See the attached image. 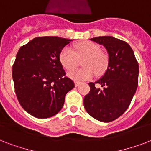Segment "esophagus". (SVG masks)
Instances as JSON below:
<instances>
[{"mask_svg":"<svg viewBox=\"0 0 151 151\" xmlns=\"http://www.w3.org/2000/svg\"><path fill=\"white\" fill-rule=\"evenodd\" d=\"M74 84H75L76 87H78V86H79V85H81V82H80V81H76L75 82H74Z\"/></svg>","mask_w":151,"mask_h":151,"instance_id":"34e87169","label":"esophagus"}]
</instances>
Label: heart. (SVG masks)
Returning a JSON list of instances; mask_svg holds the SVG:
<instances>
[{"label": "heart", "instance_id": "heart-1", "mask_svg": "<svg viewBox=\"0 0 151 151\" xmlns=\"http://www.w3.org/2000/svg\"><path fill=\"white\" fill-rule=\"evenodd\" d=\"M81 60L83 67L70 71L68 76L74 80H88L93 77L95 71L99 75L105 72L108 66V56L100 52V48L91 41L76 44L73 50L70 47H65L59 55L62 65L66 70H72L78 66V59Z\"/></svg>", "mask_w": 151, "mask_h": 151}]
</instances>
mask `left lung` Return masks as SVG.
Masks as SVG:
<instances>
[{"label": "left lung", "instance_id": "obj_1", "mask_svg": "<svg viewBox=\"0 0 151 151\" xmlns=\"http://www.w3.org/2000/svg\"><path fill=\"white\" fill-rule=\"evenodd\" d=\"M108 54L105 73L96 82H90V92L84 98L86 111L99 122L117 119L128 109L138 86L139 65L129 44L112 36L93 37ZM98 83L102 88L94 85Z\"/></svg>", "mask_w": 151, "mask_h": 151}]
</instances>
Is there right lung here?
Masks as SVG:
<instances>
[{
  "instance_id": "1",
  "label": "right lung",
  "mask_w": 151,
  "mask_h": 151,
  "mask_svg": "<svg viewBox=\"0 0 151 151\" xmlns=\"http://www.w3.org/2000/svg\"><path fill=\"white\" fill-rule=\"evenodd\" d=\"M72 40L59 37H35L19 48L12 66L15 94L20 105L37 118L60 111L74 83L66 78L59 55Z\"/></svg>"
}]
</instances>
